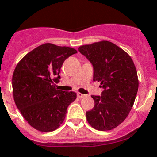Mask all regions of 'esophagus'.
Listing matches in <instances>:
<instances>
[{
  "label": "esophagus",
  "instance_id": "esophagus-1",
  "mask_svg": "<svg viewBox=\"0 0 157 157\" xmlns=\"http://www.w3.org/2000/svg\"><path fill=\"white\" fill-rule=\"evenodd\" d=\"M77 97H78L79 98H83V97H85V95L82 94V93H77Z\"/></svg>",
  "mask_w": 157,
  "mask_h": 157
}]
</instances>
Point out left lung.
Returning a JSON list of instances; mask_svg holds the SVG:
<instances>
[{
  "mask_svg": "<svg viewBox=\"0 0 157 157\" xmlns=\"http://www.w3.org/2000/svg\"><path fill=\"white\" fill-rule=\"evenodd\" d=\"M79 52L93 68V81H101V96H92L95 105L86 112L95 129L115 128L128 117L138 91L137 72L132 58L112 42L103 40L81 46Z\"/></svg>",
  "mask_w": 157,
  "mask_h": 157,
  "instance_id": "obj_1",
  "label": "left lung"
}]
</instances>
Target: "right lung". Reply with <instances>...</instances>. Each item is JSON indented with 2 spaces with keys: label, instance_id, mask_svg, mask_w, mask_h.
I'll use <instances>...</instances> for the list:
<instances>
[{
  "label": "right lung",
  "instance_id": "add662e5",
  "mask_svg": "<svg viewBox=\"0 0 157 157\" xmlns=\"http://www.w3.org/2000/svg\"><path fill=\"white\" fill-rule=\"evenodd\" d=\"M69 47L46 43L26 54L13 75L14 101L24 118L40 132H51L63 123L68 105L76 100L74 92L56 89L60 68L76 53Z\"/></svg>",
  "mask_w": 157,
  "mask_h": 157
}]
</instances>
